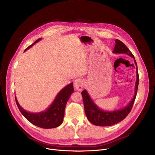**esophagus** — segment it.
<instances>
[{"instance_id":"esophagus-1","label":"esophagus","mask_w":155,"mask_h":155,"mask_svg":"<svg viewBox=\"0 0 155 155\" xmlns=\"http://www.w3.org/2000/svg\"><path fill=\"white\" fill-rule=\"evenodd\" d=\"M84 85V81L82 79L78 78L75 80L74 82V87L75 89H77L78 91H81L83 88Z\"/></svg>"}]
</instances>
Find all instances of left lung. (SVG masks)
<instances>
[{
	"instance_id": "left-lung-1",
	"label": "left lung",
	"mask_w": 155,
	"mask_h": 155,
	"mask_svg": "<svg viewBox=\"0 0 155 155\" xmlns=\"http://www.w3.org/2000/svg\"><path fill=\"white\" fill-rule=\"evenodd\" d=\"M112 53L115 54H126L134 59L136 67L135 91L132 100L127 105V106L121 108L120 109L107 111L100 109L92 101L87 91L86 90L83 91L82 92V95L86 116L88 120L95 126H110L123 120L131 112L137 94L138 84H139V75H138L137 63L134 55L130 51L127 47L119 39H116V45Z\"/></svg>"
}]
</instances>
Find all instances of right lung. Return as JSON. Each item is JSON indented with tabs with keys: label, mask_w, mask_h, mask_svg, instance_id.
Here are the masks:
<instances>
[{
	"label": "right lung",
	"mask_w": 155,
	"mask_h": 155,
	"mask_svg": "<svg viewBox=\"0 0 155 155\" xmlns=\"http://www.w3.org/2000/svg\"><path fill=\"white\" fill-rule=\"evenodd\" d=\"M40 40H41V38H39L36 40L34 43L28 47L24 51L28 50ZM73 91H74V88H73V83L65 86L57 94L54 100L50 106L45 110L37 113L29 112L24 110L19 105L15 96V99L20 112L31 123L41 128L51 129L58 127L62 124L64 115L65 107Z\"/></svg>",
	"instance_id": "obj_1"
}]
</instances>
